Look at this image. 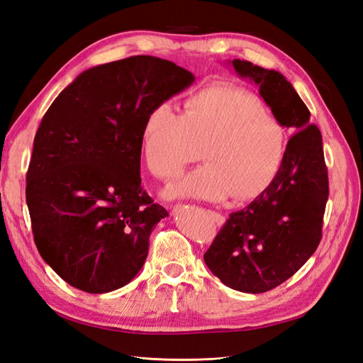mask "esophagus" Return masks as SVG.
<instances>
[{
    "instance_id": "obj_1",
    "label": "esophagus",
    "mask_w": 363,
    "mask_h": 363,
    "mask_svg": "<svg viewBox=\"0 0 363 363\" xmlns=\"http://www.w3.org/2000/svg\"><path fill=\"white\" fill-rule=\"evenodd\" d=\"M208 215L212 216V219H213V221H215L218 225H223V224L225 223V216L221 215V213L213 212V211H208Z\"/></svg>"
}]
</instances>
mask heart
<instances>
[{
    "label": "heart",
    "mask_w": 363,
    "mask_h": 363,
    "mask_svg": "<svg viewBox=\"0 0 363 363\" xmlns=\"http://www.w3.org/2000/svg\"><path fill=\"white\" fill-rule=\"evenodd\" d=\"M201 156L203 167L168 186V199L207 201L250 200L277 177L286 155L283 125L260 98L236 86H212L192 95L184 113L169 103L148 112L142 127V152L160 179L179 175Z\"/></svg>",
    "instance_id": "1"
}]
</instances>
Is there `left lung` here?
Segmentation results:
<instances>
[{
	"instance_id": "8db88e82",
	"label": "left lung",
	"mask_w": 363,
	"mask_h": 363,
	"mask_svg": "<svg viewBox=\"0 0 363 363\" xmlns=\"http://www.w3.org/2000/svg\"><path fill=\"white\" fill-rule=\"evenodd\" d=\"M283 127L294 131L277 177L242 211L233 212L206 251L204 262L225 286L260 294L298 271L320 245L328 199L321 131L286 77L251 62H228Z\"/></svg>"
}]
</instances>
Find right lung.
Returning a JSON list of instances; mask_svg holds the SVG:
<instances>
[{"label": "right lung", "mask_w": 363, "mask_h": 363, "mask_svg": "<svg viewBox=\"0 0 363 363\" xmlns=\"http://www.w3.org/2000/svg\"><path fill=\"white\" fill-rule=\"evenodd\" d=\"M195 82L135 56L86 69L52 101L33 142L27 206L42 259L71 286L106 294L136 277L168 212L142 189V127Z\"/></svg>", "instance_id": "add662e5"}]
</instances>
